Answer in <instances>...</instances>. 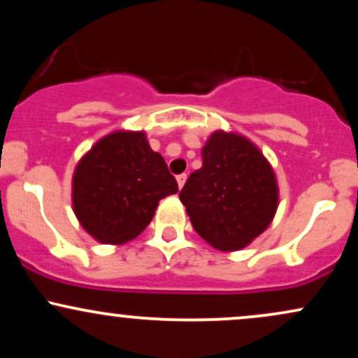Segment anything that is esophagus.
<instances>
[{
	"instance_id": "34e87169",
	"label": "esophagus",
	"mask_w": 358,
	"mask_h": 358,
	"mask_svg": "<svg viewBox=\"0 0 358 358\" xmlns=\"http://www.w3.org/2000/svg\"><path fill=\"white\" fill-rule=\"evenodd\" d=\"M185 182H187V175L182 173V175H178V176H176V183H178V188H183Z\"/></svg>"
}]
</instances>
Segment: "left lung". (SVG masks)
<instances>
[{
	"mask_svg": "<svg viewBox=\"0 0 358 358\" xmlns=\"http://www.w3.org/2000/svg\"><path fill=\"white\" fill-rule=\"evenodd\" d=\"M202 158V168L187 180L180 200L193 229L212 248L244 249L276 215V173L259 146L234 131H213Z\"/></svg>",
	"mask_w": 358,
	"mask_h": 358,
	"instance_id": "8db88e82",
	"label": "left lung"
}]
</instances>
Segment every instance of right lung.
Returning a JSON list of instances; mask_svg holds the SVG:
<instances>
[{
  "label": "right lung",
  "instance_id": "1",
  "mask_svg": "<svg viewBox=\"0 0 358 358\" xmlns=\"http://www.w3.org/2000/svg\"><path fill=\"white\" fill-rule=\"evenodd\" d=\"M178 192L163 156L151 150L145 131L117 129L102 136L77 163L72 208L101 244L136 239L153 219L159 200Z\"/></svg>",
  "mask_w": 358,
  "mask_h": 358
}]
</instances>
